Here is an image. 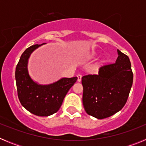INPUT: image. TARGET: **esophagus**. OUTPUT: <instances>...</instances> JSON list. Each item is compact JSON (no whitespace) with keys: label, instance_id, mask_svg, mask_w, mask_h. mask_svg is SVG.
Segmentation results:
<instances>
[{"label":"esophagus","instance_id":"34e87169","mask_svg":"<svg viewBox=\"0 0 146 146\" xmlns=\"http://www.w3.org/2000/svg\"><path fill=\"white\" fill-rule=\"evenodd\" d=\"M77 81H78V82H80V81L82 80V75L79 74H77Z\"/></svg>","mask_w":146,"mask_h":146}]
</instances>
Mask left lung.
Listing matches in <instances>:
<instances>
[{
    "label": "left lung",
    "instance_id": "1",
    "mask_svg": "<svg viewBox=\"0 0 146 146\" xmlns=\"http://www.w3.org/2000/svg\"><path fill=\"white\" fill-rule=\"evenodd\" d=\"M113 64L100 67L98 74L82 77V104L86 113L98 119L108 118L126 103L133 82L129 57L118 50Z\"/></svg>",
    "mask_w": 146,
    "mask_h": 146
}]
</instances>
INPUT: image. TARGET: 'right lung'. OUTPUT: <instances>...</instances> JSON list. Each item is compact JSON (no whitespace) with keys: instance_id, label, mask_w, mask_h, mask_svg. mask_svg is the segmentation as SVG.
<instances>
[{"instance_id":"add662e5","label":"right lung","mask_w":146,"mask_h":146,"mask_svg":"<svg viewBox=\"0 0 146 146\" xmlns=\"http://www.w3.org/2000/svg\"><path fill=\"white\" fill-rule=\"evenodd\" d=\"M41 45H32L22 54L16 67L15 79L18 98L22 105L36 115L49 116L60 109L64 97L77 77H64L46 86L35 82L28 74V60L31 52Z\"/></svg>"}]
</instances>
